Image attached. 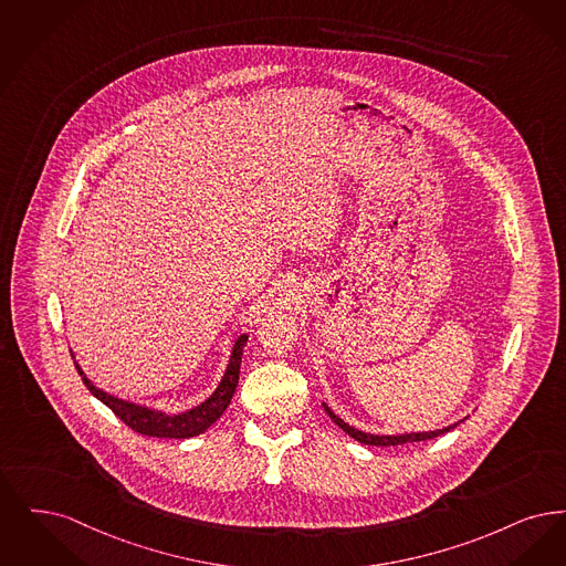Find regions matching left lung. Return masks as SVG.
<instances>
[{"mask_svg": "<svg viewBox=\"0 0 566 566\" xmlns=\"http://www.w3.org/2000/svg\"><path fill=\"white\" fill-rule=\"evenodd\" d=\"M323 408H325V412H327V417L332 418L345 433H348L353 440H357V442L368 443V446H399V443H412V442H424V440H433V438H438V436H443V433H448L450 429H454L459 422H463V420H459V422H454V424H448V427H443V429H436V431H418V433H399V436H376V433H366V431H359V429H355V427H350L348 422H345L343 418L338 417L325 401H323Z\"/></svg>", "mask_w": 566, "mask_h": 566, "instance_id": "left-lung-1", "label": "left lung"}]
</instances>
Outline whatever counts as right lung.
Returning a JSON list of instances; mask_svg holds the SVG:
<instances>
[{"label":"right lung","instance_id":"right-lung-1","mask_svg":"<svg viewBox=\"0 0 566 566\" xmlns=\"http://www.w3.org/2000/svg\"><path fill=\"white\" fill-rule=\"evenodd\" d=\"M249 334L237 336L232 350H230V359L226 371L221 376L216 391L209 395L205 401H200L195 408L184 410L179 415H169L156 408H149L144 403H135V401H126L123 397L109 395L103 389L95 387L88 376L82 371L75 361L77 374L82 376V382L86 385V389L97 397L98 401H103L116 417L123 420L124 424H128L133 431L149 436V438H172V440H186V438H195L205 433L218 418L226 412L232 395L237 391L239 385V374H241V357H243V348L247 345Z\"/></svg>","mask_w":566,"mask_h":566}]
</instances>
